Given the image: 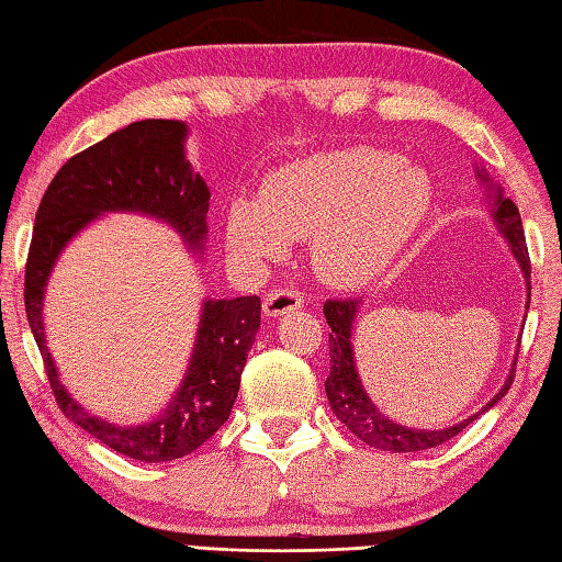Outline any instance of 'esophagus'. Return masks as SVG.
Masks as SVG:
<instances>
[{
    "instance_id": "esophagus-1",
    "label": "esophagus",
    "mask_w": 562,
    "mask_h": 562,
    "mask_svg": "<svg viewBox=\"0 0 562 562\" xmlns=\"http://www.w3.org/2000/svg\"><path fill=\"white\" fill-rule=\"evenodd\" d=\"M302 304H304L302 292H296L294 288H274L266 294V300H262V310H266L268 316H280V314L300 310Z\"/></svg>"
}]
</instances>
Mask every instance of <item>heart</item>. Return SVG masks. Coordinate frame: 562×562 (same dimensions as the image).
Masks as SVG:
<instances>
[{"label":"heart","mask_w":562,"mask_h":562,"mask_svg":"<svg viewBox=\"0 0 562 562\" xmlns=\"http://www.w3.org/2000/svg\"><path fill=\"white\" fill-rule=\"evenodd\" d=\"M431 206L428 175L392 153H314L274 168L260 196H236L226 238L252 262L280 260L294 238H312L316 272L338 288H358L400 258Z\"/></svg>","instance_id":"1"}]
</instances>
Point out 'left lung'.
<instances>
[{
	"instance_id": "obj_1",
	"label": "left lung",
	"mask_w": 562,
	"mask_h": 562,
	"mask_svg": "<svg viewBox=\"0 0 562 562\" xmlns=\"http://www.w3.org/2000/svg\"><path fill=\"white\" fill-rule=\"evenodd\" d=\"M482 178H485V175H482ZM494 218H497L502 234L507 236L514 256L521 262L526 290H529V300H531V260H529V248H526L521 216H519V209H516V204L509 200V196H502V192H497V209H494ZM358 306H360L358 300H326L324 302L326 324L331 326V334H328L331 375L326 378V397H328V404H331L334 414L338 416V422L344 424L350 434H356L362 443L380 448V450H392V453H414V450L436 448V446L450 441L453 436H458L468 424L475 422L482 412H487L490 406L497 404L512 387L514 370H512L509 380L504 382V387L494 394V400L485 406V409L475 416H470V419H465V422H460L458 426L441 428V431L404 428L400 424L384 419V414L368 400V394H366V390H362L358 372H356L350 336H353V322H356ZM526 310H529V304H526Z\"/></svg>"
}]
</instances>
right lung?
Listing matches in <instances>:
<instances>
[{"instance_id":"right-lung-1","label":"right lung","mask_w":562,"mask_h":562,"mask_svg":"<svg viewBox=\"0 0 562 562\" xmlns=\"http://www.w3.org/2000/svg\"><path fill=\"white\" fill-rule=\"evenodd\" d=\"M184 131L182 121H134L65 162L38 204L24 274L29 326L60 412L97 441L143 463L190 456L224 426L260 328V296L209 300L178 397L158 422L121 428L94 419L63 390L43 336V288L63 246L102 212L153 214L202 248L209 190L184 158Z\"/></svg>"}]
</instances>
